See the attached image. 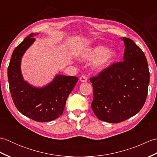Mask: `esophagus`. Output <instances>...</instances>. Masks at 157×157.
Here are the masks:
<instances>
[{
    "mask_svg": "<svg viewBox=\"0 0 157 157\" xmlns=\"http://www.w3.org/2000/svg\"><path fill=\"white\" fill-rule=\"evenodd\" d=\"M79 79H80V81L82 82H86L88 81V79L84 75H82L80 76V78H79Z\"/></svg>",
    "mask_w": 157,
    "mask_h": 157,
    "instance_id": "esophagus-1",
    "label": "esophagus"
}]
</instances>
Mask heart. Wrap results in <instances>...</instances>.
I'll return each mask as SVG.
<instances>
[{"mask_svg": "<svg viewBox=\"0 0 157 157\" xmlns=\"http://www.w3.org/2000/svg\"><path fill=\"white\" fill-rule=\"evenodd\" d=\"M84 56L88 61H96V68L102 70L107 67L113 62L116 57V53L112 50H108L105 46H98L89 50Z\"/></svg>", "mask_w": 157, "mask_h": 157, "instance_id": "heart-1", "label": "heart"}]
</instances>
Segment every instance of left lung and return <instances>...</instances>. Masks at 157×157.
<instances>
[{
  "label": "left lung",
  "mask_w": 157,
  "mask_h": 157,
  "mask_svg": "<svg viewBox=\"0 0 157 157\" xmlns=\"http://www.w3.org/2000/svg\"><path fill=\"white\" fill-rule=\"evenodd\" d=\"M125 43L123 61L114 63L90 81L93 87L92 109L101 121L118 123L140 111L148 94L150 73L144 52L132 40Z\"/></svg>",
  "instance_id": "obj_1"
}]
</instances>
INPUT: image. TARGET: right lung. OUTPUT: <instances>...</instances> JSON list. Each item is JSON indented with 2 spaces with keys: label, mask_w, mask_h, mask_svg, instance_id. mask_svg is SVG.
I'll return each mask as SVG.
<instances>
[{
  "label": "right lung",
  "mask_w": 157,
  "mask_h": 157,
  "mask_svg": "<svg viewBox=\"0 0 157 157\" xmlns=\"http://www.w3.org/2000/svg\"><path fill=\"white\" fill-rule=\"evenodd\" d=\"M31 34L17 46L8 67V80L13 101L18 111L38 122H48L59 118L64 111L68 96L78 78L58 75L51 84L37 88L23 80L20 65L23 55L34 42Z\"/></svg>",
  "instance_id": "add662e5"
}]
</instances>
